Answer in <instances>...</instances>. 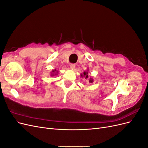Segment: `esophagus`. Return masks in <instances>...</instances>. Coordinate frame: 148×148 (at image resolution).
<instances>
[{
  "label": "esophagus",
  "mask_w": 148,
  "mask_h": 148,
  "mask_svg": "<svg viewBox=\"0 0 148 148\" xmlns=\"http://www.w3.org/2000/svg\"><path fill=\"white\" fill-rule=\"evenodd\" d=\"M75 67V64H70V69L73 70Z\"/></svg>",
  "instance_id": "esophagus-1"
}]
</instances>
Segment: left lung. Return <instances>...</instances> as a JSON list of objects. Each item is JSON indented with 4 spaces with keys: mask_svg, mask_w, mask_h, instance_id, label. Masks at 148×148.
<instances>
[{
    "mask_svg": "<svg viewBox=\"0 0 148 148\" xmlns=\"http://www.w3.org/2000/svg\"><path fill=\"white\" fill-rule=\"evenodd\" d=\"M81 76H82V77H85V79H86V78H88V71H84L83 75H81ZM92 82H93V79H92L91 78H89V83H92Z\"/></svg>",
    "mask_w": 148,
    "mask_h": 148,
    "instance_id": "obj_1",
    "label": "left lung"
}]
</instances>
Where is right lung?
<instances>
[{
    "instance_id": "add662e5",
    "label": "right lung",
    "mask_w": 148,
    "mask_h": 148,
    "mask_svg": "<svg viewBox=\"0 0 148 148\" xmlns=\"http://www.w3.org/2000/svg\"><path fill=\"white\" fill-rule=\"evenodd\" d=\"M56 70H52V72H53V73H56ZM57 72H58V71H56V73H57ZM53 75H54V73H52V75H52V76H53ZM57 75V73H56V74H55V75Z\"/></svg>"
}]
</instances>
